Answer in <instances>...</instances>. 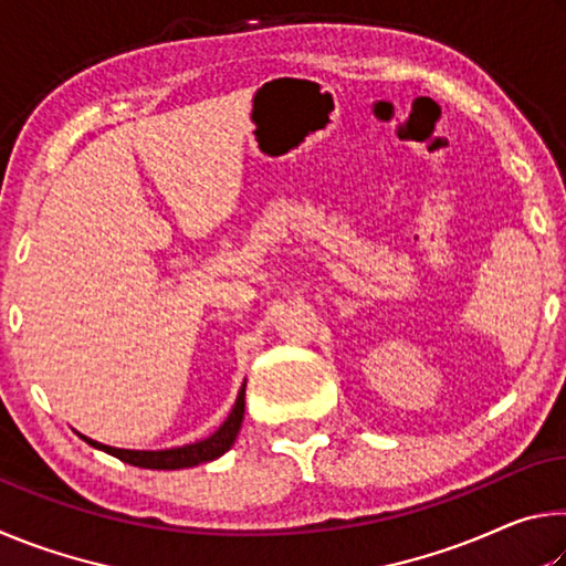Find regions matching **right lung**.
Returning <instances> with one entry per match:
<instances>
[{
    "label": "right lung",
    "mask_w": 566,
    "mask_h": 566,
    "mask_svg": "<svg viewBox=\"0 0 566 566\" xmlns=\"http://www.w3.org/2000/svg\"><path fill=\"white\" fill-rule=\"evenodd\" d=\"M244 419V387L239 391V397L234 401L232 411L222 427L217 429L212 437L202 439V442L195 444H185V447H175V449H161V452H134V449H114L107 444L94 442V439L82 437L84 442L102 449L112 457L122 459L124 464L132 467H142V469H187V467H197L205 462H212V459L222 457L229 447L234 444V439L239 434V427H242Z\"/></svg>",
    "instance_id": "obj_1"
}]
</instances>
